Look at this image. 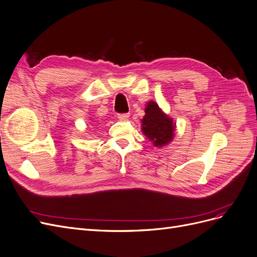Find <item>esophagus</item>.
<instances>
[{"mask_svg":"<svg viewBox=\"0 0 257 257\" xmlns=\"http://www.w3.org/2000/svg\"><path fill=\"white\" fill-rule=\"evenodd\" d=\"M128 116H130V113H119V114H118V118H119V120H121V121L127 120Z\"/></svg>","mask_w":257,"mask_h":257,"instance_id":"34e87169","label":"esophagus"}]
</instances>
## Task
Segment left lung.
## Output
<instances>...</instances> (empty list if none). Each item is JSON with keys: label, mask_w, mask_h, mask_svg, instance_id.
Listing matches in <instances>:
<instances>
[{"label": "left lung", "mask_w": 257, "mask_h": 257, "mask_svg": "<svg viewBox=\"0 0 257 257\" xmlns=\"http://www.w3.org/2000/svg\"><path fill=\"white\" fill-rule=\"evenodd\" d=\"M145 112L142 120V131L145 136L149 138L155 147L161 148L168 145L175 136L176 124L173 119L163 112L153 100L148 102Z\"/></svg>", "instance_id": "1"}]
</instances>
